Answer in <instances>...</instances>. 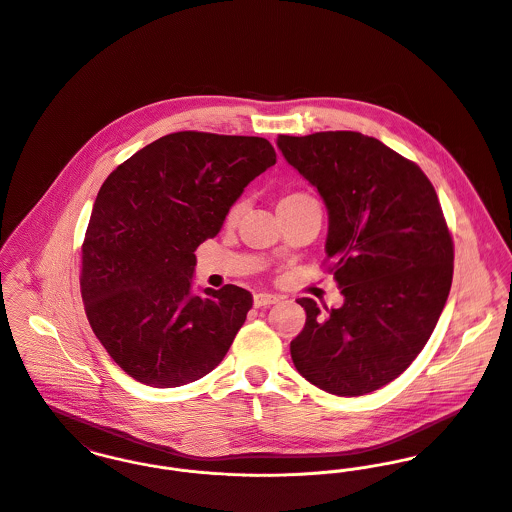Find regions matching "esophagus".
I'll return each mask as SVG.
<instances>
[{
  "mask_svg": "<svg viewBox=\"0 0 512 512\" xmlns=\"http://www.w3.org/2000/svg\"><path fill=\"white\" fill-rule=\"evenodd\" d=\"M279 300H281V296H277V294H269V292H257V294L253 296V304H255V308H267V306L277 304Z\"/></svg>",
  "mask_w": 512,
  "mask_h": 512,
  "instance_id": "esophagus-1",
  "label": "esophagus"
}]
</instances>
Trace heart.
Listing matches in <instances>:
<instances>
[{"instance_id": "b5f03b06", "label": "heart", "mask_w": 512, "mask_h": 512, "mask_svg": "<svg viewBox=\"0 0 512 512\" xmlns=\"http://www.w3.org/2000/svg\"><path fill=\"white\" fill-rule=\"evenodd\" d=\"M306 202H316V200H314L308 192H302V190H288V192H284L283 196H281V200H279V210H281V208H288V206L306 204ZM241 208H243L241 202H235V204L229 208L228 216H226V222H228V224H233V222L239 218Z\"/></svg>"}]
</instances>
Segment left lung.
<instances>
[{"mask_svg": "<svg viewBox=\"0 0 512 512\" xmlns=\"http://www.w3.org/2000/svg\"><path fill=\"white\" fill-rule=\"evenodd\" d=\"M284 159L328 208V267L343 306L298 298L304 330L290 341L296 371L338 397L373 393L416 359L446 306L454 241L420 167L357 131L279 135Z\"/></svg>", "mask_w": 512, "mask_h": 512, "instance_id": "left-lung-1", "label": "left lung"}]
</instances>
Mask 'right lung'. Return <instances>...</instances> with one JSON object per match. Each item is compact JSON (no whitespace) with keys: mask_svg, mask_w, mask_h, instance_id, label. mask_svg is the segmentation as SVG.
I'll list each match as a JSON object with an SVG mask.
<instances>
[{"mask_svg":"<svg viewBox=\"0 0 512 512\" xmlns=\"http://www.w3.org/2000/svg\"><path fill=\"white\" fill-rule=\"evenodd\" d=\"M275 163L263 137L178 131L102 184L82 243L80 292L96 338L135 381L180 387L226 357L253 296L235 284L192 294L194 251Z\"/></svg>","mask_w":512,"mask_h":512,"instance_id":"obj_1","label":"right lung"}]
</instances>
